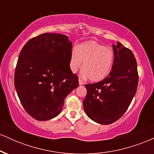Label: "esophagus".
<instances>
[{
	"instance_id": "obj_1",
	"label": "esophagus",
	"mask_w": 154,
	"mask_h": 154,
	"mask_svg": "<svg viewBox=\"0 0 154 154\" xmlns=\"http://www.w3.org/2000/svg\"><path fill=\"white\" fill-rule=\"evenodd\" d=\"M83 84H84V82H83L80 79H79V85H82Z\"/></svg>"
}]
</instances>
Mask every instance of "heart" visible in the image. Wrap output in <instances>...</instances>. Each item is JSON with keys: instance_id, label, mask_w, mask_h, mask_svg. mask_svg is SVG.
Returning a JSON list of instances; mask_svg holds the SVG:
<instances>
[{"instance_id": "b5f03b06", "label": "heart", "mask_w": 154, "mask_h": 154, "mask_svg": "<svg viewBox=\"0 0 154 154\" xmlns=\"http://www.w3.org/2000/svg\"><path fill=\"white\" fill-rule=\"evenodd\" d=\"M114 51L94 40L79 44L72 51L69 60L70 70L75 73L82 66V77L92 82H99L109 75L114 63Z\"/></svg>"}]
</instances>
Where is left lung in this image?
I'll list each match as a JSON object with an SVG mask.
<instances>
[{
    "label": "left lung",
    "instance_id": "1",
    "mask_svg": "<svg viewBox=\"0 0 154 154\" xmlns=\"http://www.w3.org/2000/svg\"><path fill=\"white\" fill-rule=\"evenodd\" d=\"M114 59L106 78L85 85L87 95L83 100L90 119L101 125L118 120L128 110L138 83L137 62L133 54L119 42L113 45Z\"/></svg>",
    "mask_w": 154,
    "mask_h": 154
}]
</instances>
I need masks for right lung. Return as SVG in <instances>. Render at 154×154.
<instances>
[{
  "instance_id": "obj_1",
  "label": "right lung",
  "mask_w": 154,
  "mask_h": 154,
  "mask_svg": "<svg viewBox=\"0 0 154 154\" xmlns=\"http://www.w3.org/2000/svg\"><path fill=\"white\" fill-rule=\"evenodd\" d=\"M72 48L66 35L44 33L30 39L19 54L16 91L24 109L36 120L59 115L65 98L79 86L69 68Z\"/></svg>"
}]
</instances>
